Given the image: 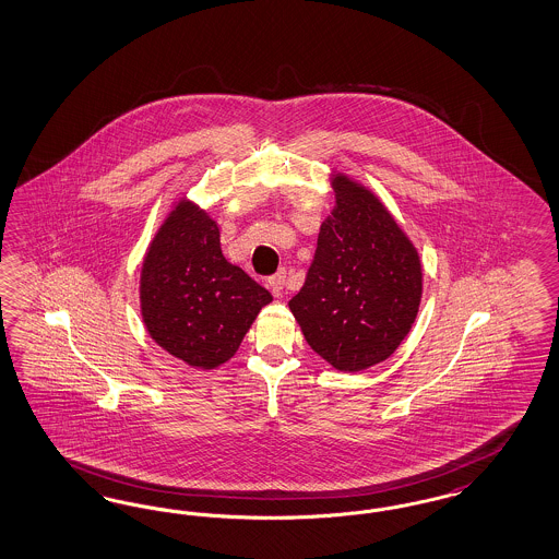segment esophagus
I'll return each mask as SVG.
<instances>
[{"instance_id": "34e87169", "label": "esophagus", "mask_w": 559, "mask_h": 559, "mask_svg": "<svg viewBox=\"0 0 559 559\" xmlns=\"http://www.w3.org/2000/svg\"><path fill=\"white\" fill-rule=\"evenodd\" d=\"M285 283H287V272H285V270L276 272L274 276H270L269 278V287L272 289V293L276 295V297H281V295H283Z\"/></svg>"}]
</instances>
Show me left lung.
Listing matches in <instances>:
<instances>
[{
    "instance_id": "obj_1",
    "label": "left lung",
    "mask_w": 559,
    "mask_h": 559,
    "mask_svg": "<svg viewBox=\"0 0 559 559\" xmlns=\"http://www.w3.org/2000/svg\"><path fill=\"white\" fill-rule=\"evenodd\" d=\"M335 207L320 226L304 287L289 301L308 345L341 372L389 358L409 333L423 297V264L384 203L333 175Z\"/></svg>"
}]
</instances>
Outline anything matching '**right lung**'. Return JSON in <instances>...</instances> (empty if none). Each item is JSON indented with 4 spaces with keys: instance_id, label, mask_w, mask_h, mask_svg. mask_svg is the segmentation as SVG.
Returning a JSON list of instances; mask_svg holds the SVG:
<instances>
[{
    "instance_id": "1",
    "label": "right lung",
    "mask_w": 559,
    "mask_h": 559,
    "mask_svg": "<svg viewBox=\"0 0 559 559\" xmlns=\"http://www.w3.org/2000/svg\"><path fill=\"white\" fill-rule=\"evenodd\" d=\"M139 299L143 324L162 349L212 370L237 354L272 295L226 262L218 224L182 198L147 247Z\"/></svg>"
}]
</instances>
